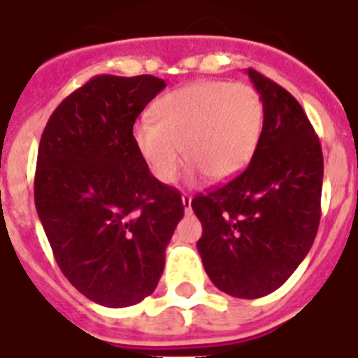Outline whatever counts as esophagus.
<instances>
[{"instance_id": "34e87169", "label": "esophagus", "mask_w": 358, "mask_h": 358, "mask_svg": "<svg viewBox=\"0 0 358 358\" xmlns=\"http://www.w3.org/2000/svg\"><path fill=\"white\" fill-rule=\"evenodd\" d=\"M182 204H184L185 212H189V210H191V195L184 193V195H182Z\"/></svg>"}]
</instances>
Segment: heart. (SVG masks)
Instances as JSON below:
<instances>
[{"mask_svg": "<svg viewBox=\"0 0 358 358\" xmlns=\"http://www.w3.org/2000/svg\"><path fill=\"white\" fill-rule=\"evenodd\" d=\"M152 120L135 124L134 141L159 182L176 180L180 148L185 162L219 182L250 162L264 128V103L247 83L199 81L159 98Z\"/></svg>", "mask_w": 358, "mask_h": 358, "instance_id": "1", "label": "heart"}]
</instances>
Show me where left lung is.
Returning <instances> with one entry per match:
<instances>
[{"mask_svg": "<svg viewBox=\"0 0 358 358\" xmlns=\"http://www.w3.org/2000/svg\"><path fill=\"white\" fill-rule=\"evenodd\" d=\"M264 103L252 159L227 184L196 195V249L221 292L256 299L280 288L308 255L322 217V145L301 103L247 70Z\"/></svg>", "mask_w": 358, "mask_h": 358, "instance_id": "1", "label": "left lung"}]
</instances>
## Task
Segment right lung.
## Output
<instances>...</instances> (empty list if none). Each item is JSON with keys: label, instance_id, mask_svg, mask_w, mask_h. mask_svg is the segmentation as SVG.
Wrapping results in <instances>:
<instances>
[{"label": "right lung", "instance_id": "obj_1", "mask_svg": "<svg viewBox=\"0 0 358 358\" xmlns=\"http://www.w3.org/2000/svg\"><path fill=\"white\" fill-rule=\"evenodd\" d=\"M165 81L94 76L59 103L42 131L35 206L57 266L87 299L109 308L156 289L184 217L178 189L154 178L134 124Z\"/></svg>", "mask_w": 358, "mask_h": 358}]
</instances>
